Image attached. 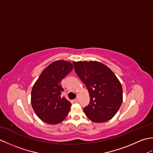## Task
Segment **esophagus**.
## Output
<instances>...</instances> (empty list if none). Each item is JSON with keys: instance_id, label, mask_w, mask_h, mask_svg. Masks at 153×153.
Instances as JSON below:
<instances>
[{"instance_id": "34e87169", "label": "esophagus", "mask_w": 153, "mask_h": 153, "mask_svg": "<svg viewBox=\"0 0 153 153\" xmlns=\"http://www.w3.org/2000/svg\"><path fill=\"white\" fill-rule=\"evenodd\" d=\"M79 97H77V98H76V99H74V102H78V101H79Z\"/></svg>"}]
</instances>
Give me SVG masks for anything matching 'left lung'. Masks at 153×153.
Segmentation results:
<instances>
[{"instance_id": "1", "label": "left lung", "mask_w": 153, "mask_h": 153, "mask_svg": "<svg viewBox=\"0 0 153 153\" xmlns=\"http://www.w3.org/2000/svg\"><path fill=\"white\" fill-rule=\"evenodd\" d=\"M73 64L89 94L90 102L83 108L86 116L96 123L112 118L123 101L122 87L116 75L108 66L97 61H78Z\"/></svg>"}]
</instances>
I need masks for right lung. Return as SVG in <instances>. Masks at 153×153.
I'll return each mask as SVG.
<instances>
[{
	"instance_id": "1",
	"label": "right lung",
	"mask_w": 153,
	"mask_h": 153,
	"mask_svg": "<svg viewBox=\"0 0 153 153\" xmlns=\"http://www.w3.org/2000/svg\"><path fill=\"white\" fill-rule=\"evenodd\" d=\"M73 69L68 61L60 60L48 65L35 82L31 90V102L35 113L48 124H58L66 118L71 102L61 98V81Z\"/></svg>"
}]
</instances>
